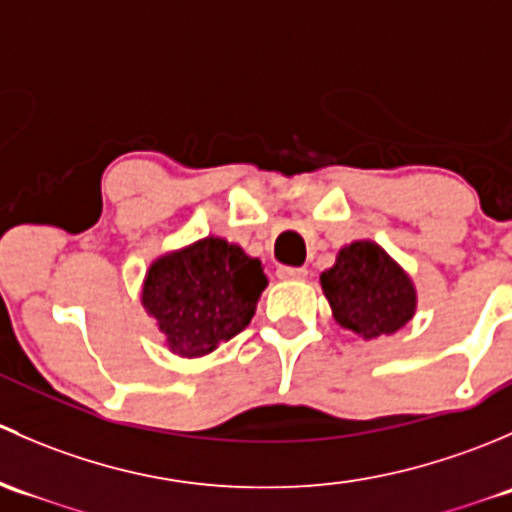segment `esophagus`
<instances>
[{
    "instance_id": "esophagus-1",
    "label": "esophagus",
    "mask_w": 512,
    "mask_h": 512,
    "mask_svg": "<svg viewBox=\"0 0 512 512\" xmlns=\"http://www.w3.org/2000/svg\"><path fill=\"white\" fill-rule=\"evenodd\" d=\"M277 275H280L282 280H302V277H307V270H304V267L282 265V267H277Z\"/></svg>"
}]
</instances>
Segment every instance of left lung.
Returning a JSON list of instances; mask_svg holds the SVG:
<instances>
[{
    "mask_svg": "<svg viewBox=\"0 0 512 512\" xmlns=\"http://www.w3.org/2000/svg\"><path fill=\"white\" fill-rule=\"evenodd\" d=\"M334 319L364 339L394 334L416 309L409 275L374 242H352L322 275Z\"/></svg>",
    "mask_w": 512,
    "mask_h": 512,
    "instance_id": "obj_1",
    "label": "left lung"
}]
</instances>
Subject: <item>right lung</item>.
Returning <instances> with one entry per match:
<instances>
[{
	"label": "right lung",
	"instance_id": "add662e5",
	"mask_svg": "<svg viewBox=\"0 0 512 512\" xmlns=\"http://www.w3.org/2000/svg\"><path fill=\"white\" fill-rule=\"evenodd\" d=\"M265 287L260 260L205 237L153 262L141 299L175 354L203 356L250 324Z\"/></svg>",
	"mask_w": 512,
	"mask_h": 512
}]
</instances>
